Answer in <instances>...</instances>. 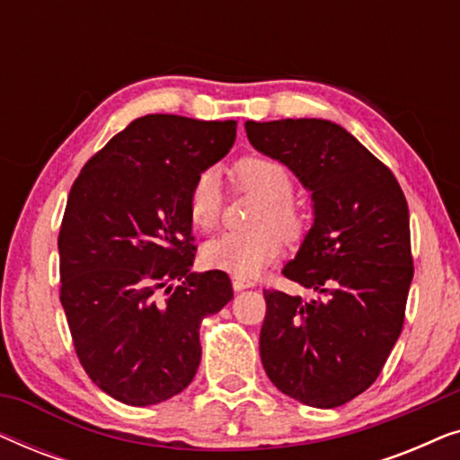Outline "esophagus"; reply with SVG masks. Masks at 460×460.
<instances>
[{"label":"esophagus","instance_id":"1","mask_svg":"<svg viewBox=\"0 0 460 460\" xmlns=\"http://www.w3.org/2000/svg\"><path fill=\"white\" fill-rule=\"evenodd\" d=\"M232 287H234V291H243V288L255 287V282L247 280V279H241V276H232Z\"/></svg>","mask_w":460,"mask_h":460}]
</instances>
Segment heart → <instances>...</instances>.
Masks as SVG:
<instances>
[{"mask_svg":"<svg viewBox=\"0 0 460 460\" xmlns=\"http://www.w3.org/2000/svg\"><path fill=\"white\" fill-rule=\"evenodd\" d=\"M238 188L261 199L251 217L253 230L224 232L203 247L205 266L224 270L241 279L260 274L276 260L282 236L293 238L304 228V213L293 203L295 180L291 169L272 156H243L232 169ZM224 192L219 175L205 169L194 178L188 192V216L194 228L211 230L222 217Z\"/></svg>","mask_w":460,"mask_h":460,"instance_id":"obj_1","label":"heart"}]
</instances>
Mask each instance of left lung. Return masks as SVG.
Listing matches in <instances>:
<instances>
[{
    "label": "left lung",
    "mask_w": 460,
    "mask_h": 460,
    "mask_svg": "<svg viewBox=\"0 0 460 460\" xmlns=\"http://www.w3.org/2000/svg\"><path fill=\"white\" fill-rule=\"evenodd\" d=\"M314 200V224L282 274L318 293L266 288L260 354L282 394L337 408L373 385L398 341L414 266L408 205L392 169L324 119L244 123Z\"/></svg>",
    "instance_id": "8db88e82"
}]
</instances>
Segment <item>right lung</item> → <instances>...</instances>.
Returning <instances> with one entry per match:
<instances>
[{
  "label": "right lung",
  "instance_id": "add662e5",
  "mask_svg": "<svg viewBox=\"0 0 460 460\" xmlns=\"http://www.w3.org/2000/svg\"><path fill=\"white\" fill-rule=\"evenodd\" d=\"M234 137L236 121L140 117L85 163L68 194L60 304L81 367L123 404H159L190 385L200 320L234 297L222 270L190 272L188 216L194 178Z\"/></svg>",
  "mask_w": 460,
  "mask_h": 460
}]
</instances>
